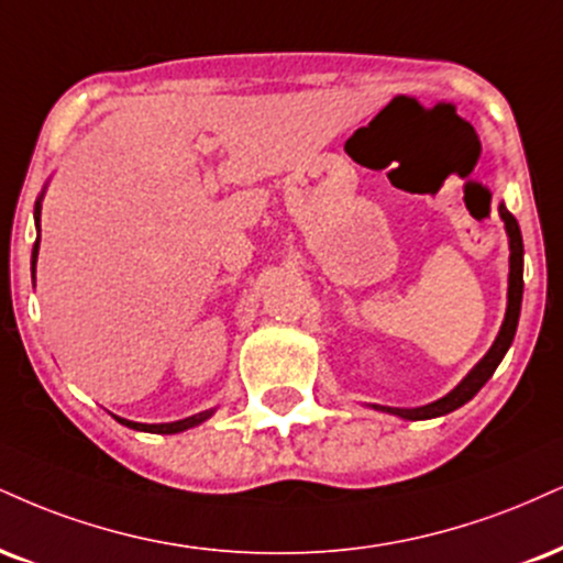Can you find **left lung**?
I'll return each mask as SVG.
<instances>
[{"instance_id": "obj_1", "label": "left lung", "mask_w": 563, "mask_h": 563, "mask_svg": "<svg viewBox=\"0 0 563 563\" xmlns=\"http://www.w3.org/2000/svg\"><path fill=\"white\" fill-rule=\"evenodd\" d=\"M498 212H500V220L506 222V233H509L511 273H509V307H506V320H504V324H500V333L496 338V343H493L490 351L479 358L477 367L472 369L470 375H466L464 380L449 393V396L438 398V401H432L428 406H417V409H390V406H375V409L390 411V415H398L404 419H432V417L449 415V411L459 409V406H464L470 398L477 396V390L483 388L487 380H490L493 372H496V367L500 364V358L506 356V351H509L514 333H517V324H519L521 290H525V277H521V267H525V246H521V233H519L517 217H514L504 205L498 207Z\"/></svg>"}]
</instances>
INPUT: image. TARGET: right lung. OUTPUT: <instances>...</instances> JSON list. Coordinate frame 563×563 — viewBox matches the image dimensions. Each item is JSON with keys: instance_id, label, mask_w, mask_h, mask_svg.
<instances>
[{"instance_id": "add662e5", "label": "right lung", "mask_w": 563, "mask_h": 563, "mask_svg": "<svg viewBox=\"0 0 563 563\" xmlns=\"http://www.w3.org/2000/svg\"><path fill=\"white\" fill-rule=\"evenodd\" d=\"M36 228H38V217H42V201H36ZM36 256H38V239H36V246H33V256H31V264H36ZM212 415V411H201V415H194V417H186V419H178V422H167V424H141V422H128V419H118L120 424H125V428L131 430H144V432H159V435H173V432H183L188 428H194V424L205 422V419Z\"/></svg>"}]
</instances>
